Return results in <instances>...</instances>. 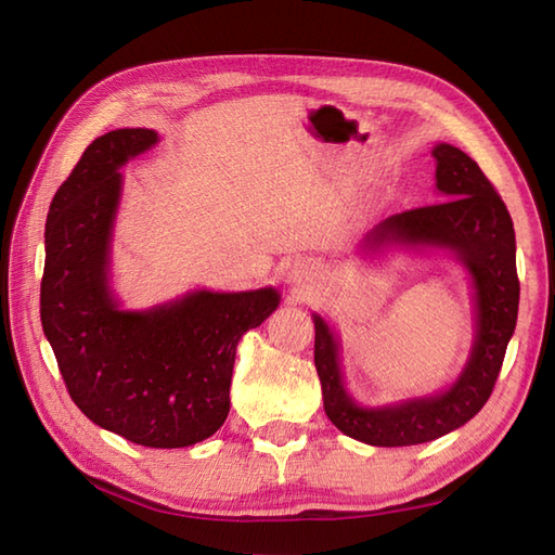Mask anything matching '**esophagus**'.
Listing matches in <instances>:
<instances>
[{
	"label": "esophagus",
	"instance_id": "obj_1",
	"mask_svg": "<svg viewBox=\"0 0 555 555\" xmlns=\"http://www.w3.org/2000/svg\"><path fill=\"white\" fill-rule=\"evenodd\" d=\"M288 279H291L293 284H296L298 288H305V286H308V281H310V271L305 269L302 264H293L291 271H288Z\"/></svg>",
	"mask_w": 555,
	"mask_h": 555
}]
</instances>
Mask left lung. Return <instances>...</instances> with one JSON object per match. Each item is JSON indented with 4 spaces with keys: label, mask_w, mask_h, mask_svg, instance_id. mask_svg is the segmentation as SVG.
I'll use <instances>...</instances> for the list:
<instances>
[{
    "label": "left lung",
    "mask_w": 555,
    "mask_h": 555,
    "mask_svg": "<svg viewBox=\"0 0 555 555\" xmlns=\"http://www.w3.org/2000/svg\"><path fill=\"white\" fill-rule=\"evenodd\" d=\"M436 188L448 199L384 219L364 238V250L405 245L453 253L473 276L477 336L465 370L446 391L400 405L362 408L340 376L338 338L314 314V367L326 417L346 436L370 446H415L463 427L485 408L515 332L520 281L515 269V229L508 207L473 157L448 143L431 150Z\"/></svg>",
    "instance_id": "8db88e82"
}]
</instances>
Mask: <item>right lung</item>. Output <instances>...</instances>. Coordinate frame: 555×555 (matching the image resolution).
Masks as SVG:
<instances>
[{
  "label": "right lung",
  "instance_id": "add662e5",
  "mask_svg": "<svg viewBox=\"0 0 555 555\" xmlns=\"http://www.w3.org/2000/svg\"><path fill=\"white\" fill-rule=\"evenodd\" d=\"M157 140L150 128L100 135L56 191L44 223L40 320L82 415L140 446L183 448L227 420L235 346L281 296L195 291L145 312L119 308L109 288L119 169Z\"/></svg>",
  "mask_w": 555,
  "mask_h": 555
}]
</instances>
